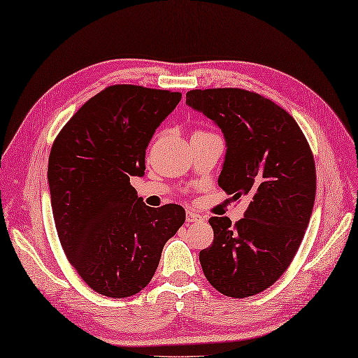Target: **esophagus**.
Wrapping results in <instances>:
<instances>
[{"instance_id": "obj_1", "label": "esophagus", "mask_w": 358, "mask_h": 358, "mask_svg": "<svg viewBox=\"0 0 358 358\" xmlns=\"http://www.w3.org/2000/svg\"><path fill=\"white\" fill-rule=\"evenodd\" d=\"M187 222H196V221H201L202 216L199 213H194L192 210H187Z\"/></svg>"}]
</instances>
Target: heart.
<instances>
[{
    "instance_id": "1",
    "label": "heart",
    "mask_w": 358,
    "mask_h": 358,
    "mask_svg": "<svg viewBox=\"0 0 358 358\" xmlns=\"http://www.w3.org/2000/svg\"><path fill=\"white\" fill-rule=\"evenodd\" d=\"M196 133H206V131H196Z\"/></svg>"
}]
</instances>
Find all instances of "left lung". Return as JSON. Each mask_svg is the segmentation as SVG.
<instances>
[{
    "instance_id": "left-lung-1",
    "label": "left lung",
    "mask_w": 358,
    "mask_h": 358,
    "mask_svg": "<svg viewBox=\"0 0 358 358\" xmlns=\"http://www.w3.org/2000/svg\"><path fill=\"white\" fill-rule=\"evenodd\" d=\"M187 103L224 133L220 187L250 201L235 224L208 220L215 239L199 253L203 275L227 296L257 295L287 271L309 225L317 185L309 142L286 109L257 92L193 90Z\"/></svg>"
}]
</instances>
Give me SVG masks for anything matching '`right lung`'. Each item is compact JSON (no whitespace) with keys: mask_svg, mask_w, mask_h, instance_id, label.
<instances>
[{"mask_svg":"<svg viewBox=\"0 0 358 358\" xmlns=\"http://www.w3.org/2000/svg\"><path fill=\"white\" fill-rule=\"evenodd\" d=\"M180 92L113 85L91 97L55 137L48 179L58 239L82 280L111 298L148 286L166 241L185 222L176 203L145 206L129 184Z\"/></svg>","mask_w":358,"mask_h":358,"instance_id":"1","label":"right lung"}]
</instances>
